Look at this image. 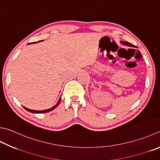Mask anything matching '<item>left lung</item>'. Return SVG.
<instances>
[{
    "label": "left lung",
    "mask_w": 160,
    "mask_h": 160,
    "mask_svg": "<svg viewBox=\"0 0 160 160\" xmlns=\"http://www.w3.org/2000/svg\"><path fill=\"white\" fill-rule=\"evenodd\" d=\"M121 43H122V44H123V45H126L128 46H130V47H135L134 45L131 44L130 43L128 42H121Z\"/></svg>",
    "instance_id": "1"
}]
</instances>
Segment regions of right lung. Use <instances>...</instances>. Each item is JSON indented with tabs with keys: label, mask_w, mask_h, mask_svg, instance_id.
Masks as SVG:
<instances>
[{
	"label": "right lung",
	"mask_w": 160,
	"mask_h": 160,
	"mask_svg": "<svg viewBox=\"0 0 160 160\" xmlns=\"http://www.w3.org/2000/svg\"><path fill=\"white\" fill-rule=\"evenodd\" d=\"M42 41H43V40H42ZM60 100H61V97H60V98H59V101H58V102L57 104H56L55 105L53 106L52 108H50V109H45V110H40V111H39V110H32V109H28V108H26V107H23V108H25V109H26V110H27V111H28V112H31V113H37V114L46 113V112H51V111H52V109H54L55 108H57L58 106V105L59 104V102H60Z\"/></svg>",
	"instance_id": "add662e5"
}]
</instances>
